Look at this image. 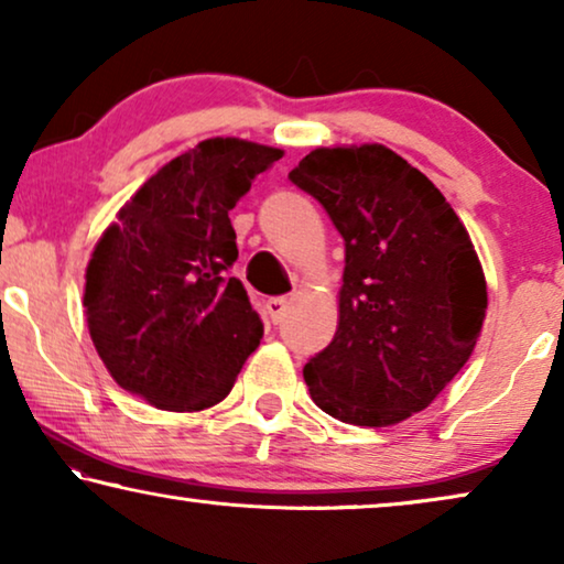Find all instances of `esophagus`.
<instances>
[{"label":"esophagus","mask_w":564,"mask_h":564,"mask_svg":"<svg viewBox=\"0 0 564 564\" xmlns=\"http://www.w3.org/2000/svg\"><path fill=\"white\" fill-rule=\"evenodd\" d=\"M284 310H288V297L267 300V313H269V317H272V323H280L282 321Z\"/></svg>","instance_id":"esophagus-1"}]
</instances>
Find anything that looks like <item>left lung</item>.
Wrapping results in <instances>:
<instances>
[{
  "label": "left lung",
  "mask_w": 564,
  "mask_h": 564,
  "mask_svg": "<svg viewBox=\"0 0 564 564\" xmlns=\"http://www.w3.org/2000/svg\"><path fill=\"white\" fill-rule=\"evenodd\" d=\"M290 181L346 243L336 336L302 371L310 397L358 427L404 422L480 338L488 292L476 247L430 177L383 144L317 147Z\"/></svg>",
  "instance_id": "1"
}]
</instances>
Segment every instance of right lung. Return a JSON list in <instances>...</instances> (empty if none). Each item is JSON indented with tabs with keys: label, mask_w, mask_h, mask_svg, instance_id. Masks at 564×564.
<instances>
[{
	"label": "right lung",
	"mask_w": 564,
	"mask_h": 564,
	"mask_svg": "<svg viewBox=\"0 0 564 564\" xmlns=\"http://www.w3.org/2000/svg\"><path fill=\"white\" fill-rule=\"evenodd\" d=\"M282 150L210 137L147 177L86 267L96 354L129 394L170 412L226 399L262 338L236 262L228 210Z\"/></svg>",
	"instance_id": "1"
}]
</instances>
